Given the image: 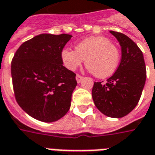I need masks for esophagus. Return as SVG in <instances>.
<instances>
[{
  "instance_id": "34e87169",
  "label": "esophagus",
  "mask_w": 155,
  "mask_h": 155,
  "mask_svg": "<svg viewBox=\"0 0 155 155\" xmlns=\"http://www.w3.org/2000/svg\"><path fill=\"white\" fill-rule=\"evenodd\" d=\"M75 79H76V81H77L78 83H81V81L83 80V77H82L81 75H80V74H77V75H76V77H75Z\"/></svg>"
}]
</instances>
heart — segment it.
<instances>
[{
    "instance_id": "b5f03b06",
    "label": "heart",
    "mask_w": 155,
    "mask_h": 155,
    "mask_svg": "<svg viewBox=\"0 0 155 155\" xmlns=\"http://www.w3.org/2000/svg\"><path fill=\"white\" fill-rule=\"evenodd\" d=\"M64 66L75 71L85 60L89 72L101 79L111 76L118 66V48L105 37H90L75 45V50L64 48L61 52Z\"/></svg>"
}]
</instances>
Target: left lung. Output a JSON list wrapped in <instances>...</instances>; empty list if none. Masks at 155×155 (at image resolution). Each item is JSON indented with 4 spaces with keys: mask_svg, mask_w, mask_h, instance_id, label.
<instances>
[{
    "mask_svg": "<svg viewBox=\"0 0 155 155\" xmlns=\"http://www.w3.org/2000/svg\"><path fill=\"white\" fill-rule=\"evenodd\" d=\"M121 48L118 68L105 83L94 82L92 89L95 106L105 116L123 117L138 104L146 80V68L140 49L127 35L110 31Z\"/></svg>",
    "mask_w": 155,
    "mask_h": 155,
    "instance_id": "1",
    "label": "left lung"
}]
</instances>
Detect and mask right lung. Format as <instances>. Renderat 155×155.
Returning a JSON list of instances; mask_svg holds the SVG:
<instances>
[{
    "mask_svg": "<svg viewBox=\"0 0 155 155\" xmlns=\"http://www.w3.org/2000/svg\"><path fill=\"white\" fill-rule=\"evenodd\" d=\"M70 34H42L21 44L11 62L17 103L28 115L52 122L66 115L77 85L75 74L63 66L61 52Z\"/></svg>",
    "mask_w": 155,
    "mask_h": 155,
    "instance_id": "1",
    "label": "right lung"
}]
</instances>
